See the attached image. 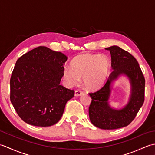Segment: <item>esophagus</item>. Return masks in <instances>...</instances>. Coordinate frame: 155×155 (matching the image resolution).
<instances>
[{
	"label": "esophagus",
	"mask_w": 155,
	"mask_h": 155,
	"mask_svg": "<svg viewBox=\"0 0 155 155\" xmlns=\"http://www.w3.org/2000/svg\"><path fill=\"white\" fill-rule=\"evenodd\" d=\"M83 93L81 91L77 90V91H75V92H74V96L75 97H79V96H81V95L83 94Z\"/></svg>",
	"instance_id": "obj_1"
}]
</instances>
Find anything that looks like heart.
<instances>
[{
	"label": "heart",
	"instance_id": "obj_1",
	"mask_svg": "<svg viewBox=\"0 0 155 155\" xmlns=\"http://www.w3.org/2000/svg\"><path fill=\"white\" fill-rule=\"evenodd\" d=\"M71 68L63 71V78L69 84L78 83L82 77L83 86L89 91H95L104 84L110 71V61L103 54H82L71 62Z\"/></svg>",
	"mask_w": 155,
	"mask_h": 155
}]
</instances>
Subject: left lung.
<instances>
[{"label":"left lung","instance_id":"obj_1","mask_svg":"<svg viewBox=\"0 0 155 155\" xmlns=\"http://www.w3.org/2000/svg\"><path fill=\"white\" fill-rule=\"evenodd\" d=\"M110 51L111 67L113 69L104 86L93 93L88 108L90 120L95 127L104 130L127 127L135 118L144 101L145 80L136 58L117 46L105 48ZM121 75L129 78L131 84L130 100L120 110L112 108L108 103L112 89L111 83Z\"/></svg>","mask_w":155,"mask_h":155}]
</instances>
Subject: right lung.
I'll use <instances>...</instances> for the list:
<instances>
[{
    "instance_id": "right-lung-1",
    "label": "right lung",
    "mask_w": 155,
    "mask_h": 155,
    "mask_svg": "<svg viewBox=\"0 0 155 155\" xmlns=\"http://www.w3.org/2000/svg\"><path fill=\"white\" fill-rule=\"evenodd\" d=\"M67 57L46 47L21 56L10 81L11 103L21 119L36 127L59 121L74 91L61 85Z\"/></svg>"
}]
</instances>
